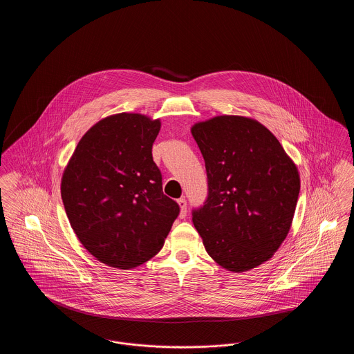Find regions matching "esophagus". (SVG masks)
<instances>
[{
    "label": "esophagus",
    "mask_w": 354,
    "mask_h": 354,
    "mask_svg": "<svg viewBox=\"0 0 354 354\" xmlns=\"http://www.w3.org/2000/svg\"><path fill=\"white\" fill-rule=\"evenodd\" d=\"M178 204H179V208H180L179 216H180V218H185V214H187V202H185V198L178 199Z\"/></svg>",
    "instance_id": "34e87169"
}]
</instances>
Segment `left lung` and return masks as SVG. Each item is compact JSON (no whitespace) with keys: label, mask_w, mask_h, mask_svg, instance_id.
Instances as JSON below:
<instances>
[{"label":"left lung","mask_w":354,"mask_h":354,"mask_svg":"<svg viewBox=\"0 0 354 354\" xmlns=\"http://www.w3.org/2000/svg\"><path fill=\"white\" fill-rule=\"evenodd\" d=\"M205 163L208 196L192 221L207 253L231 272L268 261L290 230L300 175L260 122L219 115L191 127Z\"/></svg>","instance_id":"8db88e82"}]
</instances>
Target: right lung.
I'll list each match as a JSON object with an SVG mask.
<instances>
[{
  "label": "right lung",
  "mask_w": 354,
  "mask_h": 354,
  "mask_svg": "<svg viewBox=\"0 0 354 354\" xmlns=\"http://www.w3.org/2000/svg\"><path fill=\"white\" fill-rule=\"evenodd\" d=\"M160 119L120 113L81 138L61 180L70 225L97 260L135 268L159 252L179 215L152 160Z\"/></svg>",
  "instance_id": "add662e5"
}]
</instances>
